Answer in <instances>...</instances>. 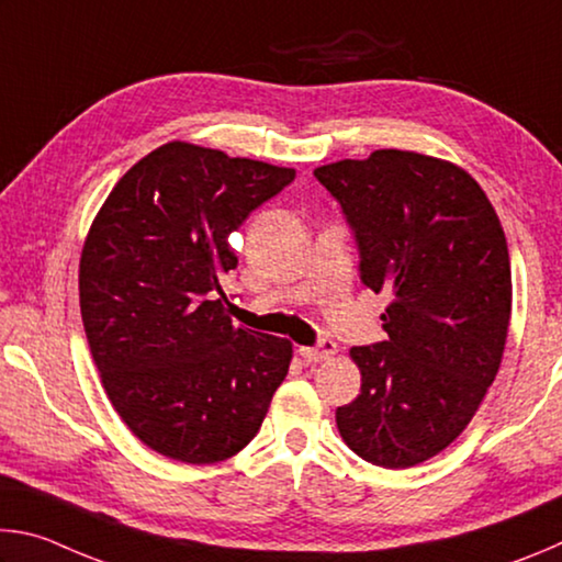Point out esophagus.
Listing matches in <instances>:
<instances>
[{"instance_id": "esophagus-1", "label": "esophagus", "mask_w": 562, "mask_h": 562, "mask_svg": "<svg viewBox=\"0 0 562 562\" xmlns=\"http://www.w3.org/2000/svg\"><path fill=\"white\" fill-rule=\"evenodd\" d=\"M337 355V345L331 339H322L317 347H300V357L304 361H327Z\"/></svg>"}]
</instances>
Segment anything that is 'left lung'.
<instances>
[{
  "label": "left lung",
  "mask_w": 562,
  "mask_h": 562,
  "mask_svg": "<svg viewBox=\"0 0 562 562\" xmlns=\"http://www.w3.org/2000/svg\"><path fill=\"white\" fill-rule=\"evenodd\" d=\"M359 245L361 282L389 292V339L351 347L361 392L337 408L341 439L382 469L434 459L471 424L510 325V258L496 211L451 160L382 148L319 166Z\"/></svg>",
  "instance_id": "left-lung-1"
}]
</instances>
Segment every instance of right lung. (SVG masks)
I'll use <instances>...</instances> for the list:
<instances>
[{"mask_svg": "<svg viewBox=\"0 0 562 562\" xmlns=\"http://www.w3.org/2000/svg\"><path fill=\"white\" fill-rule=\"evenodd\" d=\"M294 178L170 140L131 166L93 217L79 302L93 364L121 422L180 463H217L260 431L292 341L233 325L221 280L231 237Z\"/></svg>", "mask_w": 562, "mask_h": 562, "instance_id": "1", "label": "right lung"}]
</instances>
